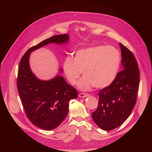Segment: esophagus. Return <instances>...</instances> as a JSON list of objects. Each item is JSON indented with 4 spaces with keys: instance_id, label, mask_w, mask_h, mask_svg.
<instances>
[{
    "instance_id": "1",
    "label": "esophagus",
    "mask_w": 152,
    "mask_h": 152,
    "mask_svg": "<svg viewBox=\"0 0 152 152\" xmlns=\"http://www.w3.org/2000/svg\"><path fill=\"white\" fill-rule=\"evenodd\" d=\"M89 96V94H85V93H80L79 95V98H86V97H88Z\"/></svg>"
}]
</instances>
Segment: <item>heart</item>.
<instances>
[{"mask_svg": "<svg viewBox=\"0 0 152 152\" xmlns=\"http://www.w3.org/2000/svg\"><path fill=\"white\" fill-rule=\"evenodd\" d=\"M118 50L111 45H96L76 50L73 58L67 57L63 63V70L70 83L74 85L80 75L77 87L81 91L92 87L102 89L115 79L121 65Z\"/></svg>", "mask_w": 152, "mask_h": 152, "instance_id": "obj_1", "label": "heart"}]
</instances>
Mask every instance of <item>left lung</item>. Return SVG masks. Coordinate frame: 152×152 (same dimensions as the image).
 <instances>
[{
  "mask_svg": "<svg viewBox=\"0 0 152 152\" xmlns=\"http://www.w3.org/2000/svg\"><path fill=\"white\" fill-rule=\"evenodd\" d=\"M122 70L108 87L99 92L98 108L92 113L93 121L104 131L120 126L130 115L136 102L140 72L135 57L119 43Z\"/></svg>",
  "mask_w": 152,
  "mask_h": 152,
  "instance_id": "left-lung-1",
  "label": "left lung"
}]
</instances>
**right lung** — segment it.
Wrapping results in <instances>:
<instances>
[{
  "instance_id": "1",
  "label": "right lung",
  "mask_w": 152,
  "mask_h": 152,
  "mask_svg": "<svg viewBox=\"0 0 152 152\" xmlns=\"http://www.w3.org/2000/svg\"><path fill=\"white\" fill-rule=\"evenodd\" d=\"M68 34L53 36L30 48L22 57L18 69L17 87L27 117L37 127L52 130L60 125L68 112L69 102L77 98V91L61 75L49 80L38 79L29 64L30 53L48 44H68ZM63 72L62 68L59 70Z\"/></svg>"
}]
</instances>
